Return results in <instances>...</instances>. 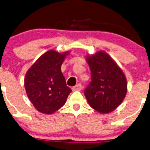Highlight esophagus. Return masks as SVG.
I'll use <instances>...</instances> for the list:
<instances>
[{"instance_id":"esophagus-1","label":"esophagus","mask_w":150,"mask_h":150,"mask_svg":"<svg viewBox=\"0 0 150 150\" xmlns=\"http://www.w3.org/2000/svg\"><path fill=\"white\" fill-rule=\"evenodd\" d=\"M81 88H82V86H81V84H77L75 85V86L73 88V91H81Z\"/></svg>"}]
</instances>
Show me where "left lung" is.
<instances>
[{"label": "left lung", "instance_id": "left-lung-1", "mask_svg": "<svg viewBox=\"0 0 150 150\" xmlns=\"http://www.w3.org/2000/svg\"><path fill=\"white\" fill-rule=\"evenodd\" d=\"M91 81L84 90L89 105L101 113L116 109L127 93V80L122 71L105 52L87 57Z\"/></svg>", "mask_w": 150, "mask_h": 150}]
</instances>
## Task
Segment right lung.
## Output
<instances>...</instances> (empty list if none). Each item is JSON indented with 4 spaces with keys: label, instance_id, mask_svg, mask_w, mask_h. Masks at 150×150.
Here are the masks:
<instances>
[{
    "label": "right lung",
    "instance_id": "1",
    "mask_svg": "<svg viewBox=\"0 0 150 150\" xmlns=\"http://www.w3.org/2000/svg\"><path fill=\"white\" fill-rule=\"evenodd\" d=\"M67 54L49 50L38 59L26 73L25 88L28 97L41 113L51 114L63 107L72 91L61 71Z\"/></svg>",
    "mask_w": 150,
    "mask_h": 150
}]
</instances>
